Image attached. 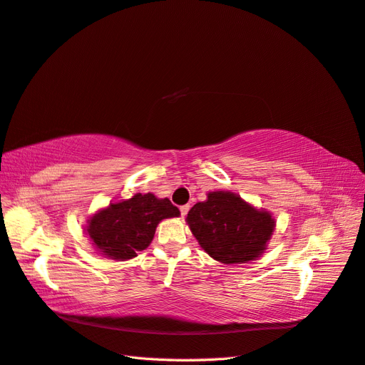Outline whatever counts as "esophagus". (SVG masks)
I'll list each match as a JSON object with an SVG mask.
<instances>
[{
  "mask_svg": "<svg viewBox=\"0 0 365 365\" xmlns=\"http://www.w3.org/2000/svg\"><path fill=\"white\" fill-rule=\"evenodd\" d=\"M189 209H190V206H189V205H184V206H181V207H180V210H181V215H182V217L187 215Z\"/></svg>",
  "mask_w": 365,
  "mask_h": 365,
  "instance_id": "obj_1",
  "label": "esophagus"
}]
</instances>
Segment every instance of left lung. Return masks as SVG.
Instances as JSON below:
<instances>
[{
  "label": "left lung",
  "mask_w": 365,
  "mask_h": 365,
  "mask_svg": "<svg viewBox=\"0 0 365 365\" xmlns=\"http://www.w3.org/2000/svg\"><path fill=\"white\" fill-rule=\"evenodd\" d=\"M193 237L215 261L247 264L262 256L277 222L272 212L228 190L209 192L185 217Z\"/></svg>",
  "instance_id": "obj_1"
}]
</instances>
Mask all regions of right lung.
Instances as JSON below:
<instances>
[{
  "label": "right lung",
  "instance_id": "right-lung-1",
  "mask_svg": "<svg viewBox=\"0 0 365 365\" xmlns=\"http://www.w3.org/2000/svg\"><path fill=\"white\" fill-rule=\"evenodd\" d=\"M180 215V209L168 198L135 193L131 198L96 210L88 217L84 232L95 251L104 257L128 261L151 244L158 225L164 218Z\"/></svg>",
  "mask_w": 365,
  "mask_h": 365
}]
</instances>
